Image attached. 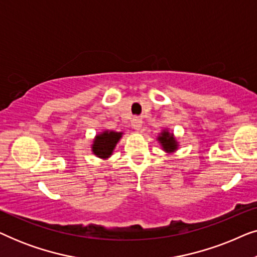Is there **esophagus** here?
<instances>
[{"instance_id": "esophagus-1", "label": "esophagus", "mask_w": 257, "mask_h": 257, "mask_svg": "<svg viewBox=\"0 0 257 257\" xmlns=\"http://www.w3.org/2000/svg\"><path fill=\"white\" fill-rule=\"evenodd\" d=\"M131 125H132V127L136 130V131H139V130L142 128V126H143V120H142V118H138V117L133 118V119H132Z\"/></svg>"}]
</instances>
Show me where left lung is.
<instances>
[{"mask_svg":"<svg viewBox=\"0 0 257 257\" xmlns=\"http://www.w3.org/2000/svg\"><path fill=\"white\" fill-rule=\"evenodd\" d=\"M158 140H159L161 146H163V149L166 151V152H173V151L178 149L177 140H175L173 135L168 132L167 130H164V131L161 132V136H159Z\"/></svg>","mask_w":257,"mask_h":257,"instance_id":"left-lung-1","label":"left lung"}]
</instances>
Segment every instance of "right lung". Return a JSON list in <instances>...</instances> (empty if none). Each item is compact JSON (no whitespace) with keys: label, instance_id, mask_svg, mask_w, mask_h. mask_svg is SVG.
Segmentation results:
<instances>
[{"label":"right lung","instance_id":"add662e5","mask_svg":"<svg viewBox=\"0 0 257 257\" xmlns=\"http://www.w3.org/2000/svg\"><path fill=\"white\" fill-rule=\"evenodd\" d=\"M121 132L114 131H104L100 135H98L93 140L92 152L98 158L106 159L113 152L115 145L121 138Z\"/></svg>","mask_w":257,"mask_h":257}]
</instances>
